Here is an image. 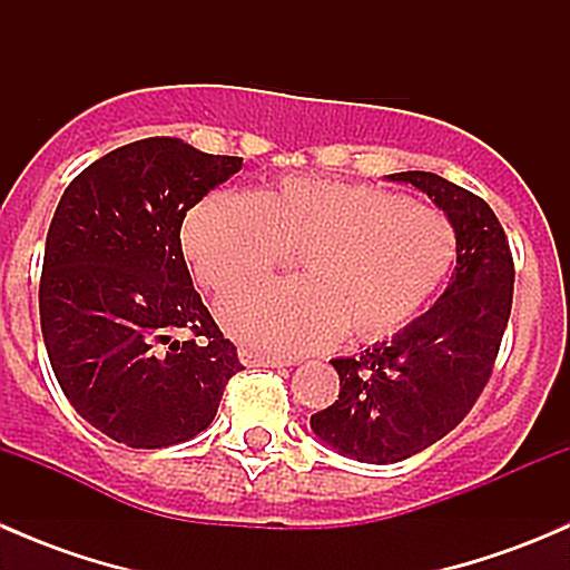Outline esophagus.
Instances as JSON below:
<instances>
[{"mask_svg":"<svg viewBox=\"0 0 570 570\" xmlns=\"http://www.w3.org/2000/svg\"><path fill=\"white\" fill-rule=\"evenodd\" d=\"M239 361H243L245 366H269V370H275V366H286V364H289V361L278 358V355L258 353V350H250V347L239 350Z\"/></svg>","mask_w":570,"mask_h":570,"instance_id":"esophagus-1","label":"esophagus"}]
</instances>
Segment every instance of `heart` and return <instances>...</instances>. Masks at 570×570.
I'll use <instances>...</instances> for the list:
<instances>
[{
	"label": "heart",
	"mask_w": 570,
	"mask_h": 570,
	"mask_svg": "<svg viewBox=\"0 0 570 570\" xmlns=\"http://www.w3.org/2000/svg\"><path fill=\"white\" fill-rule=\"evenodd\" d=\"M195 278L223 292L297 250L295 281L228 292L223 325L275 355L327 347L338 333L377 342L407 325L455 264V232L441 212L389 189L289 176L262 193H215L181 232Z\"/></svg>",
	"instance_id": "b5f03b06"
}]
</instances>
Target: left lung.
<instances>
[{"mask_svg": "<svg viewBox=\"0 0 570 570\" xmlns=\"http://www.w3.org/2000/svg\"><path fill=\"white\" fill-rule=\"evenodd\" d=\"M386 178L411 184L444 212L458 262L444 295L392 342L331 361L338 400L314 413V435L375 465L405 461L463 422L491 377L515 278L508 237L485 200L424 170Z\"/></svg>", "mask_w": 570, "mask_h": 570, "instance_id": "left-lung-1", "label": "left lung"}]
</instances>
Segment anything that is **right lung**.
I'll list each match as a JSON object with an SVG mask.
<instances>
[{
  "instance_id": "obj_1",
  "label": "right lung",
  "mask_w": 570,
  "mask_h": 570,
  "mask_svg": "<svg viewBox=\"0 0 570 570\" xmlns=\"http://www.w3.org/2000/svg\"><path fill=\"white\" fill-rule=\"evenodd\" d=\"M239 168L243 157L146 137L96 159L57 204L38 295L46 353L79 416L118 444L189 441L243 370L178 237L187 212Z\"/></svg>"
}]
</instances>
